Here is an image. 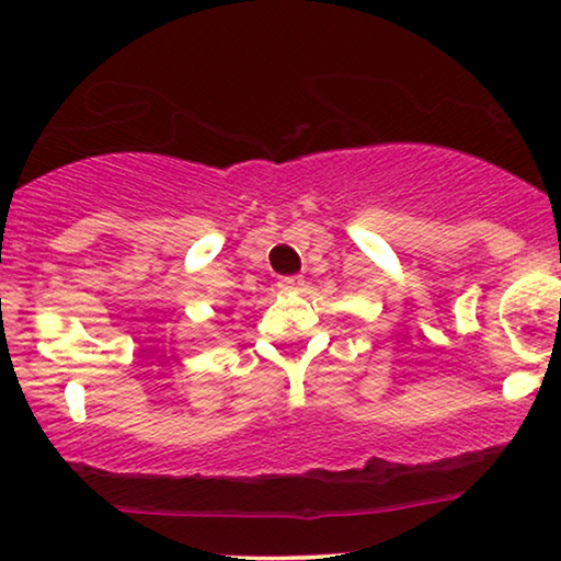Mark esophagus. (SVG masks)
<instances>
[{
  "mask_svg": "<svg viewBox=\"0 0 561 561\" xmlns=\"http://www.w3.org/2000/svg\"><path fill=\"white\" fill-rule=\"evenodd\" d=\"M301 278L298 275H283V278H278V288L280 290H296L298 286H301Z\"/></svg>",
  "mask_w": 561,
  "mask_h": 561,
  "instance_id": "1",
  "label": "esophagus"
}]
</instances>
